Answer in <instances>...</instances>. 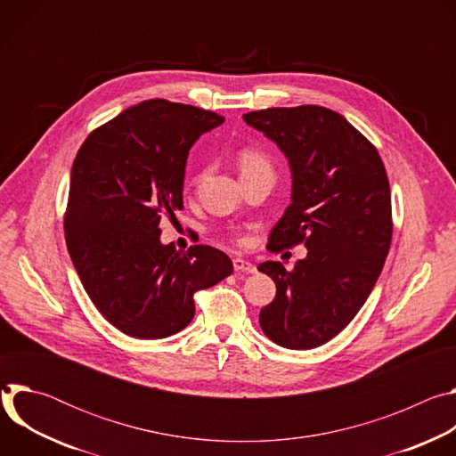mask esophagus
Here are the masks:
<instances>
[{
    "mask_svg": "<svg viewBox=\"0 0 456 456\" xmlns=\"http://www.w3.org/2000/svg\"><path fill=\"white\" fill-rule=\"evenodd\" d=\"M232 267H234L236 273H248V274L256 273V267L250 262H247V259H243V257H234L232 259Z\"/></svg>",
    "mask_w": 456,
    "mask_h": 456,
    "instance_id": "1",
    "label": "esophagus"
}]
</instances>
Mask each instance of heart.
Here are the masks:
<instances>
[{
    "instance_id": "b5f03b06",
    "label": "heart",
    "mask_w": 456,
    "mask_h": 456,
    "mask_svg": "<svg viewBox=\"0 0 456 456\" xmlns=\"http://www.w3.org/2000/svg\"><path fill=\"white\" fill-rule=\"evenodd\" d=\"M238 166H240V173L243 175H252V173H271L274 171L273 167V160L271 157L256 148H243L238 153ZM240 241V238H236Z\"/></svg>"
}]
</instances>
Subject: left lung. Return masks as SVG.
<instances>
[{
	"label": "left lung",
	"mask_w": 456,
	"mask_h": 456,
	"mask_svg": "<svg viewBox=\"0 0 456 456\" xmlns=\"http://www.w3.org/2000/svg\"><path fill=\"white\" fill-rule=\"evenodd\" d=\"M243 120L274 141L292 169V204L267 248L308 250L290 271L257 265L276 283L259 324L280 346L315 348L355 317L380 276L394 234L387 175L377 148L329 108H267Z\"/></svg>",
	"instance_id": "left-lung-1"
}]
</instances>
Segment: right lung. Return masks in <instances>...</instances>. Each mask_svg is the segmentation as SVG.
I'll list each match as a JSON object with an SVG mask.
<instances>
[{"instance_id": "obj_1", "label": "right lung", "mask_w": 456, "mask_h": 456, "mask_svg": "<svg viewBox=\"0 0 456 456\" xmlns=\"http://www.w3.org/2000/svg\"><path fill=\"white\" fill-rule=\"evenodd\" d=\"M224 117L144 101L95 127L72 166L64 238L92 303L122 334L162 339L185 329L194 294L232 274L211 245L160 243V220L183 208L187 153Z\"/></svg>"}]
</instances>
